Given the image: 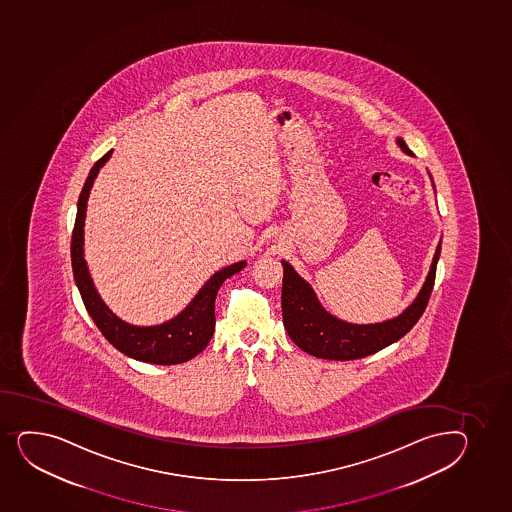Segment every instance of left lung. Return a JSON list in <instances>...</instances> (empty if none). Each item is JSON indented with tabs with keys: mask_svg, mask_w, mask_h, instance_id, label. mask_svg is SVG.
Segmentation results:
<instances>
[{
	"mask_svg": "<svg viewBox=\"0 0 512 512\" xmlns=\"http://www.w3.org/2000/svg\"><path fill=\"white\" fill-rule=\"evenodd\" d=\"M397 143L406 154L413 155L402 138ZM440 252L441 242L436 248L428 279L416 301L401 316L379 325H350L333 318L319 306L308 282L303 281L291 265L282 262V319L287 335L304 352L326 360H357L389 347L394 341L401 340L423 316L435 286Z\"/></svg>",
	"mask_w": 512,
	"mask_h": 512,
	"instance_id": "8db88e82",
	"label": "left lung"
}]
</instances>
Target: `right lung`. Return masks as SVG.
I'll return each mask as SVG.
<instances>
[{
  "instance_id": "obj_1",
  "label": "right lung",
  "mask_w": 512,
  "mask_h": 512,
  "mask_svg": "<svg viewBox=\"0 0 512 512\" xmlns=\"http://www.w3.org/2000/svg\"><path fill=\"white\" fill-rule=\"evenodd\" d=\"M113 150L106 152L101 159L93 165L88 179L84 182L83 191L77 201L76 223L72 230L71 260L72 272L77 289L81 292L84 306L89 316L93 318L94 325L98 326L106 340L111 345L125 353L127 357L135 358L140 362L155 363V365H176L187 362L203 352L211 336L215 333V301L221 284L237 274L245 267V262L230 265L226 269L216 272L203 289L194 297L176 318L167 321L164 325L140 328L132 326L116 318L110 309L101 301L98 292L94 289L91 275H89L86 260L83 257V226L86 216V201L93 186L94 177L110 159Z\"/></svg>"
}]
</instances>
